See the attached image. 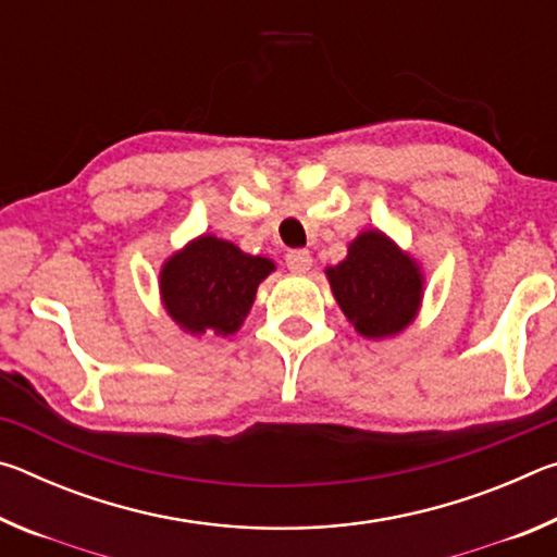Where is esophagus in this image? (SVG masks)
Listing matches in <instances>:
<instances>
[{"mask_svg":"<svg viewBox=\"0 0 557 557\" xmlns=\"http://www.w3.org/2000/svg\"><path fill=\"white\" fill-rule=\"evenodd\" d=\"M287 268L292 272H297V275H301V272H307L309 268H312V252L305 250V248L289 250L287 252Z\"/></svg>","mask_w":557,"mask_h":557,"instance_id":"1","label":"esophagus"}]
</instances>
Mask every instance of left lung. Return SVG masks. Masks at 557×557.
Here are the masks:
<instances>
[{
    "label": "left lung",
    "instance_id": "left-lung-1",
    "mask_svg": "<svg viewBox=\"0 0 557 557\" xmlns=\"http://www.w3.org/2000/svg\"><path fill=\"white\" fill-rule=\"evenodd\" d=\"M326 275L338 307L366 338L403 332L420 307V268L381 231L358 235L346 260L329 268Z\"/></svg>",
    "mask_w": 557,
    "mask_h": 557
}]
</instances>
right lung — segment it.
<instances>
[{
  "label": "right lung",
  "mask_w": 557,
  "mask_h": 557,
  "mask_svg": "<svg viewBox=\"0 0 557 557\" xmlns=\"http://www.w3.org/2000/svg\"><path fill=\"white\" fill-rule=\"evenodd\" d=\"M272 260L248 256L238 245L201 235L162 268V299L169 317L191 334L238 332Z\"/></svg>",
  "instance_id": "obj_1"
}]
</instances>
